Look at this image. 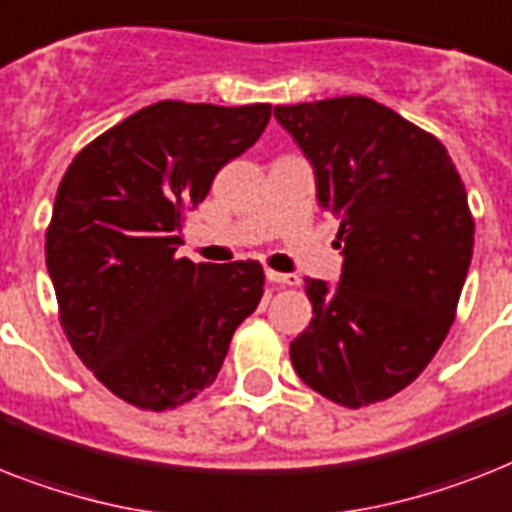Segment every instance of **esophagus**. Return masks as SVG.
I'll use <instances>...</instances> for the list:
<instances>
[{
  "mask_svg": "<svg viewBox=\"0 0 512 512\" xmlns=\"http://www.w3.org/2000/svg\"><path fill=\"white\" fill-rule=\"evenodd\" d=\"M265 276H268V281H273V284H281V286H297L299 284V276H294V273H278V270H268Z\"/></svg>",
  "mask_w": 512,
  "mask_h": 512,
  "instance_id": "obj_1",
  "label": "esophagus"
}]
</instances>
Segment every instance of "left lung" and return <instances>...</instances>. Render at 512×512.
Instances as JSON below:
<instances>
[{
	"label": "left lung",
	"mask_w": 512,
	"mask_h": 512,
	"mask_svg": "<svg viewBox=\"0 0 512 512\" xmlns=\"http://www.w3.org/2000/svg\"><path fill=\"white\" fill-rule=\"evenodd\" d=\"M339 220V284L305 278L310 326L289 347L297 376L336 405L389 400L413 384L458 313L473 215L447 149L368 97L278 105Z\"/></svg>",
	"instance_id": "1"
}]
</instances>
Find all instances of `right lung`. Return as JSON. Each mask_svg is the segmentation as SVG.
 <instances>
[{
    "label": "right lung",
    "mask_w": 512,
    "mask_h": 512,
    "mask_svg": "<svg viewBox=\"0 0 512 512\" xmlns=\"http://www.w3.org/2000/svg\"><path fill=\"white\" fill-rule=\"evenodd\" d=\"M270 105L165 99L73 157L47 226V268L70 347L115 397L173 410L218 376L231 336L263 297L257 260L178 257L186 213L247 152Z\"/></svg>",
    "instance_id": "right-lung-1"
}]
</instances>
